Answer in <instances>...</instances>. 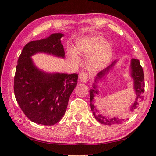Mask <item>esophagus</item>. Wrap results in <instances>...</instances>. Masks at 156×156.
Instances as JSON below:
<instances>
[{
	"label": "esophagus",
	"instance_id": "34e87169",
	"mask_svg": "<svg viewBox=\"0 0 156 156\" xmlns=\"http://www.w3.org/2000/svg\"><path fill=\"white\" fill-rule=\"evenodd\" d=\"M79 78H80V80L83 82V83H86L88 80V73L87 72H81L79 75Z\"/></svg>",
	"mask_w": 156,
	"mask_h": 156
}]
</instances>
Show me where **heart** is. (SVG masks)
Masks as SVG:
<instances>
[{"instance_id": "1", "label": "heart", "mask_w": 156, "mask_h": 156, "mask_svg": "<svg viewBox=\"0 0 156 156\" xmlns=\"http://www.w3.org/2000/svg\"><path fill=\"white\" fill-rule=\"evenodd\" d=\"M76 54L80 56H91L89 62L92 68L102 67L110 60L113 54V49L106 39L100 36H89L83 38L76 44ZM69 57L73 62H78L76 54L71 52Z\"/></svg>"}]
</instances>
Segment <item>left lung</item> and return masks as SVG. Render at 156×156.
Instances as JSON below:
<instances>
[{"mask_svg": "<svg viewBox=\"0 0 156 156\" xmlns=\"http://www.w3.org/2000/svg\"><path fill=\"white\" fill-rule=\"evenodd\" d=\"M115 61L113 62L112 65H109L107 68L105 69L103 71L98 73L96 78L95 82L96 83L97 79H101L109 71L112 69L113 65H115ZM131 77L133 79V84H134V90H135L136 98L135 102L131 105V106L129 107V113L133 112L134 111L138 108L140 102H141L143 100V93L144 91V73L142 67H141L140 63L139 60L136 58H132L131 63ZM97 87L96 84H94L93 88L89 90L90 93V101H91V109L93 112V115L95 118L100 123L106 125H112L113 124H121L124 121L128 120V118H107L105 116H102L101 114L98 113V110L93 104L94 102V94H98V91L96 89Z\"/></svg>", "mask_w": 156, "mask_h": 156, "instance_id": "8db88e82", "label": "left lung"}]
</instances>
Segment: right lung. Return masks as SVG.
Instances as JSON below:
<instances>
[{
	"label": "right lung",
	"instance_id": "add662e5",
	"mask_svg": "<svg viewBox=\"0 0 156 156\" xmlns=\"http://www.w3.org/2000/svg\"><path fill=\"white\" fill-rule=\"evenodd\" d=\"M63 36L56 33L30 42L18 60L14 82L15 98L25 115L40 125H54L61 120L78 76L77 73L44 72L34 65L31 57L41 52L64 58L60 41Z\"/></svg>",
	"mask_w": 156,
	"mask_h": 156
}]
</instances>
